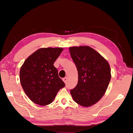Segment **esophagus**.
Returning a JSON list of instances; mask_svg holds the SVG:
<instances>
[{"label": "esophagus", "instance_id": "esophagus-1", "mask_svg": "<svg viewBox=\"0 0 133 133\" xmlns=\"http://www.w3.org/2000/svg\"><path fill=\"white\" fill-rule=\"evenodd\" d=\"M67 80H68V77L67 76H66V77H65V78H64L63 79V82L65 83V84L66 83V82H67Z\"/></svg>", "mask_w": 133, "mask_h": 133}]
</instances>
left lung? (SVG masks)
Here are the masks:
<instances>
[{
  "label": "left lung",
  "mask_w": 133,
  "mask_h": 133,
  "mask_svg": "<svg viewBox=\"0 0 133 133\" xmlns=\"http://www.w3.org/2000/svg\"><path fill=\"white\" fill-rule=\"evenodd\" d=\"M77 68L78 82L70 93L74 101L83 107L97 103L105 94L111 79L109 64L102 56L88 46L69 48Z\"/></svg>",
  "instance_id": "1"
}]
</instances>
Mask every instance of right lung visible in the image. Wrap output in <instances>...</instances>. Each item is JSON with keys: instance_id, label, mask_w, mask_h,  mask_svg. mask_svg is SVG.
Here are the masks:
<instances>
[{"instance_id": "add662e5", "label": "right lung", "mask_w": 133, "mask_h": 133, "mask_svg": "<svg viewBox=\"0 0 133 133\" xmlns=\"http://www.w3.org/2000/svg\"><path fill=\"white\" fill-rule=\"evenodd\" d=\"M63 48H41L30 55L21 67L20 80L32 102L46 105L53 101L58 91L65 87L54 63Z\"/></svg>"}]
</instances>
